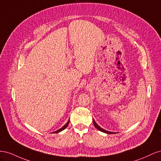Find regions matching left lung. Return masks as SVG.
<instances>
[{
    "instance_id": "8db88e82",
    "label": "left lung",
    "mask_w": 161,
    "mask_h": 161,
    "mask_svg": "<svg viewBox=\"0 0 161 161\" xmlns=\"http://www.w3.org/2000/svg\"><path fill=\"white\" fill-rule=\"evenodd\" d=\"M92 122H93V124H94V126L97 129V130H99V131H102V132H104V133H106V134H115V132H112V131H108V130H104V129H103L102 128H101L100 126L97 124L96 122H95V121L94 120V119H92Z\"/></svg>"
}]
</instances>
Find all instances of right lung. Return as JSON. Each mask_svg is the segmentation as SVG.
I'll return each instance as SVG.
<instances>
[{"instance_id": "right-lung-1", "label": "right lung", "mask_w": 161, "mask_h": 161, "mask_svg": "<svg viewBox=\"0 0 161 161\" xmlns=\"http://www.w3.org/2000/svg\"><path fill=\"white\" fill-rule=\"evenodd\" d=\"M69 121H70V119L68 121V122L63 126V127H62L60 129H59V130H56V131H53V133H58V132H60V131H62V130H64L66 128H67V126L69 125Z\"/></svg>"}]
</instances>
